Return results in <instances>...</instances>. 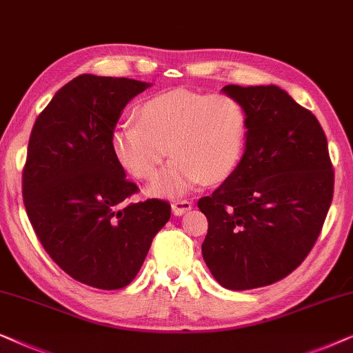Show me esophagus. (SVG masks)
Wrapping results in <instances>:
<instances>
[{"label":"esophagus","mask_w":353,"mask_h":353,"mask_svg":"<svg viewBox=\"0 0 353 353\" xmlns=\"http://www.w3.org/2000/svg\"><path fill=\"white\" fill-rule=\"evenodd\" d=\"M171 208H172L174 214L182 216L184 213H187L189 210H192V201H189V200H176V201H172Z\"/></svg>","instance_id":"esophagus-1"}]
</instances>
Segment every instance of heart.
<instances>
[{"label": "heart", "instance_id": "b5f03b06", "mask_svg": "<svg viewBox=\"0 0 353 353\" xmlns=\"http://www.w3.org/2000/svg\"><path fill=\"white\" fill-rule=\"evenodd\" d=\"M137 114L139 121L112 129L111 147L121 166L143 181L157 176L169 152L171 163L147 189L150 195L176 196L201 181L216 184L241 159L247 112L232 95L164 92L140 103Z\"/></svg>", "mask_w": 353, "mask_h": 353}]
</instances>
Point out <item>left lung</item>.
Instances as JSON below:
<instances>
[{"instance_id": "left-lung-1", "label": "left lung", "mask_w": 353, "mask_h": 353, "mask_svg": "<svg viewBox=\"0 0 353 353\" xmlns=\"http://www.w3.org/2000/svg\"><path fill=\"white\" fill-rule=\"evenodd\" d=\"M247 112L245 153L199 208L208 219L201 253L225 289L248 290L289 276L321 232L334 169L316 117L276 85H225Z\"/></svg>"}]
</instances>
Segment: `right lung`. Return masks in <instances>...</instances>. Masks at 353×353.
<instances>
[{
	"instance_id": "right-lung-1",
	"label": "right lung",
	"mask_w": 353,
	"mask_h": 353,
	"mask_svg": "<svg viewBox=\"0 0 353 353\" xmlns=\"http://www.w3.org/2000/svg\"><path fill=\"white\" fill-rule=\"evenodd\" d=\"M147 87L134 79L79 75L56 92L29 139L22 195L32 228L61 270L97 289L132 283L171 218L164 200L128 203L139 187L111 147L121 111Z\"/></svg>"
}]
</instances>
